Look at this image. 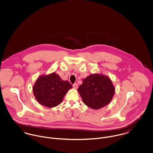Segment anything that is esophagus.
I'll use <instances>...</instances> for the list:
<instances>
[{
    "label": "esophagus",
    "instance_id": "esophagus-1",
    "mask_svg": "<svg viewBox=\"0 0 153 153\" xmlns=\"http://www.w3.org/2000/svg\"><path fill=\"white\" fill-rule=\"evenodd\" d=\"M73 87L75 89H77L78 87V85L77 84H74L73 85Z\"/></svg>",
    "mask_w": 153,
    "mask_h": 153
}]
</instances>
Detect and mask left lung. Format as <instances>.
I'll use <instances>...</instances> for the list:
<instances>
[{
  "label": "left lung",
  "instance_id": "left-lung-1",
  "mask_svg": "<svg viewBox=\"0 0 153 153\" xmlns=\"http://www.w3.org/2000/svg\"><path fill=\"white\" fill-rule=\"evenodd\" d=\"M115 91L109 77L98 73L88 76L78 88L84 103L94 109H100L109 104Z\"/></svg>",
  "mask_w": 153,
  "mask_h": 153
}]
</instances>
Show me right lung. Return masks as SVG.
Masks as SVG:
<instances>
[{
    "label": "right lung",
    "instance_id": "1",
    "mask_svg": "<svg viewBox=\"0 0 153 153\" xmlns=\"http://www.w3.org/2000/svg\"><path fill=\"white\" fill-rule=\"evenodd\" d=\"M72 88L68 81H63L53 72L38 78L33 86V93L41 105L53 108L62 102L66 94Z\"/></svg>",
    "mask_w": 153,
    "mask_h": 153
}]
</instances>
